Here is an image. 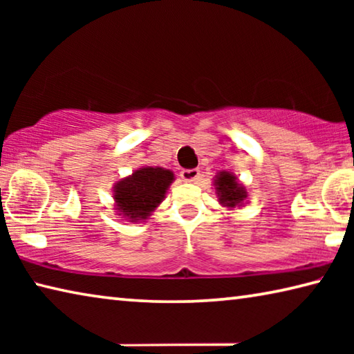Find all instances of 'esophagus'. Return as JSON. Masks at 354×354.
Here are the masks:
<instances>
[{"label":"esophagus","mask_w":354,"mask_h":354,"mask_svg":"<svg viewBox=\"0 0 354 354\" xmlns=\"http://www.w3.org/2000/svg\"><path fill=\"white\" fill-rule=\"evenodd\" d=\"M179 175H181L183 181H185V183H196L200 179L201 173H200L198 169H192V170L184 169V170H181V173H179Z\"/></svg>","instance_id":"esophagus-1"}]
</instances>
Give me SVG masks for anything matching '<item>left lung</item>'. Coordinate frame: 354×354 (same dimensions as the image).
<instances>
[{
	"mask_svg": "<svg viewBox=\"0 0 354 354\" xmlns=\"http://www.w3.org/2000/svg\"><path fill=\"white\" fill-rule=\"evenodd\" d=\"M215 184H217L220 203L225 206L234 207L236 205H241L245 196H247L245 189L236 181V178L227 171H221Z\"/></svg>",
	"mask_w": 354,
	"mask_h": 354,
	"instance_id": "obj_1",
	"label": "left lung"
}]
</instances>
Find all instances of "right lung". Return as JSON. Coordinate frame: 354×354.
Instances as JSON below:
<instances>
[{
    "mask_svg": "<svg viewBox=\"0 0 354 354\" xmlns=\"http://www.w3.org/2000/svg\"><path fill=\"white\" fill-rule=\"evenodd\" d=\"M173 173L164 169H140L115 185L117 209L129 220H143L164 200Z\"/></svg>",
    "mask_w": 354,
    "mask_h": 354,
    "instance_id": "add662e5",
    "label": "right lung"
}]
</instances>
